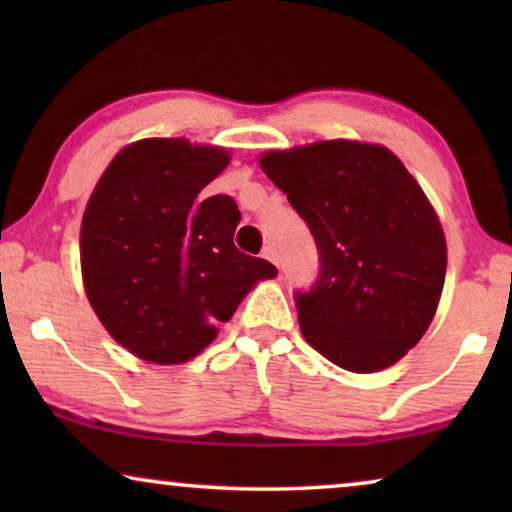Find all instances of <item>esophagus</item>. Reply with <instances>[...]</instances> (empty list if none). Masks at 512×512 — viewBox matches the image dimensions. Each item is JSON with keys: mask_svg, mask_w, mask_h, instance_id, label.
<instances>
[{"mask_svg": "<svg viewBox=\"0 0 512 512\" xmlns=\"http://www.w3.org/2000/svg\"><path fill=\"white\" fill-rule=\"evenodd\" d=\"M263 258H268L270 263H275V265H277V254H275V249L270 247V244H268V247L263 249Z\"/></svg>", "mask_w": 512, "mask_h": 512, "instance_id": "1", "label": "esophagus"}]
</instances>
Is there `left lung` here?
Listing matches in <instances>:
<instances>
[{
  "label": "left lung",
  "instance_id": "1",
  "mask_svg": "<svg viewBox=\"0 0 512 512\" xmlns=\"http://www.w3.org/2000/svg\"><path fill=\"white\" fill-rule=\"evenodd\" d=\"M317 240L321 272L298 293L303 338L335 366L377 373L436 317L447 244L436 209L382 144L324 139L258 158Z\"/></svg>",
  "mask_w": 512,
  "mask_h": 512
}]
</instances>
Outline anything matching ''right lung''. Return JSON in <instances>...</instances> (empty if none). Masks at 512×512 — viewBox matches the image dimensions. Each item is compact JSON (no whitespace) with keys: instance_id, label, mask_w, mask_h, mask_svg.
<instances>
[{"instance_id":"right-lung-1","label":"right lung","mask_w":512,"mask_h":512,"mask_svg":"<svg viewBox=\"0 0 512 512\" xmlns=\"http://www.w3.org/2000/svg\"><path fill=\"white\" fill-rule=\"evenodd\" d=\"M223 146L149 137L123 146L81 221V277L107 333L137 359L179 366L212 345L219 321L277 268L237 251L240 209L200 198L226 170Z\"/></svg>"}]
</instances>
